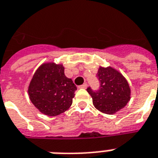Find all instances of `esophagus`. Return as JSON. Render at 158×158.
<instances>
[{
    "instance_id": "1",
    "label": "esophagus",
    "mask_w": 158,
    "mask_h": 158,
    "mask_svg": "<svg viewBox=\"0 0 158 158\" xmlns=\"http://www.w3.org/2000/svg\"><path fill=\"white\" fill-rule=\"evenodd\" d=\"M87 86H88V85H87L86 83H84V84L81 85L80 88H82V89H86V88H87Z\"/></svg>"
}]
</instances>
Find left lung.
I'll return each mask as SVG.
<instances>
[{
  "mask_svg": "<svg viewBox=\"0 0 158 158\" xmlns=\"http://www.w3.org/2000/svg\"><path fill=\"white\" fill-rule=\"evenodd\" d=\"M97 75L101 82L99 90L94 92L89 87L87 89L93 105L104 114H115L131 99L128 82L120 72L111 66H99Z\"/></svg>",
  "mask_w": 158,
  "mask_h": 158,
  "instance_id": "8db88e82",
  "label": "left lung"
}]
</instances>
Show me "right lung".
I'll return each instance as SVG.
<instances>
[{"mask_svg":"<svg viewBox=\"0 0 158 158\" xmlns=\"http://www.w3.org/2000/svg\"><path fill=\"white\" fill-rule=\"evenodd\" d=\"M77 86L64 75L63 64L43 63L28 86L31 102L44 114L56 116L71 106Z\"/></svg>","mask_w":158,"mask_h":158,"instance_id":"right-lung-1","label":"right lung"}]
</instances>
